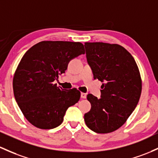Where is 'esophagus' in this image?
Wrapping results in <instances>:
<instances>
[{
	"mask_svg": "<svg viewBox=\"0 0 158 158\" xmlns=\"http://www.w3.org/2000/svg\"><path fill=\"white\" fill-rule=\"evenodd\" d=\"M86 94L85 93H81V98H82V99H85L86 98Z\"/></svg>",
	"mask_w": 158,
	"mask_h": 158,
	"instance_id": "esophagus-1",
	"label": "esophagus"
}]
</instances>
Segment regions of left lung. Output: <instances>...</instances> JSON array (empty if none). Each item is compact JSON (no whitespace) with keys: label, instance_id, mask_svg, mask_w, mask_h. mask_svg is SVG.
Segmentation results:
<instances>
[{"label":"left lung","instance_id":"left-lung-1","mask_svg":"<svg viewBox=\"0 0 158 158\" xmlns=\"http://www.w3.org/2000/svg\"><path fill=\"white\" fill-rule=\"evenodd\" d=\"M94 79L103 82L100 98L88 94L91 108L85 114L88 128L98 133L115 131L135 110L142 91L139 71L132 55L121 46L85 43Z\"/></svg>","mask_w":158,"mask_h":158}]
</instances>
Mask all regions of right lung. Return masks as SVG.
<instances>
[{
	"label": "right lung",
	"instance_id": "1",
	"mask_svg": "<svg viewBox=\"0 0 158 158\" xmlns=\"http://www.w3.org/2000/svg\"><path fill=\"white\" fill-rule=\"evenodd\" d=\"M85 54L82 43L43 41L22 57L13 77V92L27 121L40 129H53L64 120L66 111L80 98L76 88L66 90L54 81L64 73L69 62Z\"/></svg>",
	"mask_w": 158,
	"mask_h": 158
}]
</instances>
